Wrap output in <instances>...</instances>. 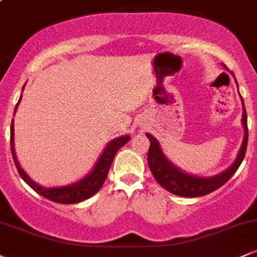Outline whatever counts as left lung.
<instances>
[{"label":"left lung","mask_w":257,"mask_h":257,"mask_svg":"<svg viewBox=\"0 0 257 257\" xmlns=\"http://www.w3.org/2000/svg\"><path fill=\"white\" fill-rule=\"evenodd\" d=\"M223 65V64H222ZM226 69V66L223 65ZM237 82V81H235ZM238 85V83H237ZM240 95V94H239ZM241 99V105H243V114H241V124L244 128V138L243 143L238 152L234 162L231 167L227 168L225 172L217 174L214 176H197L192 174L185 173L178 168L173 162H170L159 145L158 140L153 135L146 133V137L150 140V149L147 153V162L151 169L152 175L157 180V182L162 187L166 188L170 193L180 197H200L205 196L214 192L215 190L220 188L221 186L225 185L229 179L234 175L237 169L243 162L244 156L246 152L247 145V117L245 106H244V100Z\"/></svg>","instance_id":"obj_1"}]
</instances>
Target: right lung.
<instances>
[{"label":"right lung","instance_id":"1","mask_svg":"<svg viewBox=\"0 0 257 257\" xmlns=\"http://www.w3.org/2000/svg\"><path fill=\"white\" fill-rule=\"evenodd\" d=\"M25 85L23 87L24 90ZM20 95L19 101L14 108V113H16L18 105H19L20 100H22ZM131 140L129 135H123V137L116 138L113 140H111L110 143L106 145V147L102 151L101 155L98 161H96L95 166H94L91 172L85 175L83 179L78 180L77 182L71 185L66 186H60V187H44V186L38 185L37 182H35L30 176L24 172L22 167H20L19 162L17 159L16 150H14V123L12 120L11 124V151L12 156H13L14 163L18 169V173L20 174L22 179L28 184L34 191H36L38 194L43 196L44 198L52 200L55 203H61V204H75V203H79L82 200H85L90 198L91 196H94L98 191L101 188V186L104 185L106 178H107L108 170H110L112 162H113L114 156L118 152V150L123 145H125L128 141Z\"/></svg>","mask_w":257,"mask_h":257}]
</instances>
